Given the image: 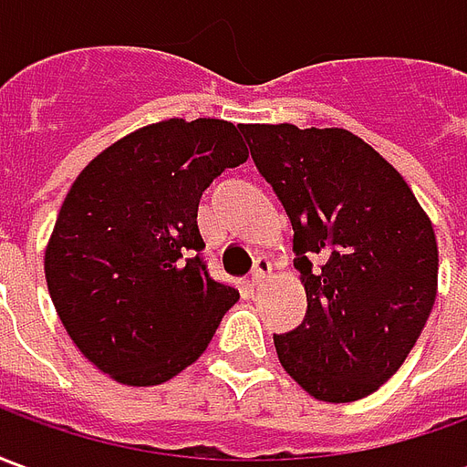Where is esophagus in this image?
Instances as JSON below:
<instances>
[{
  "label": "esophagus",
  "instance_id": "1",
  "mask_svg": "<svg viewBox=\"0 0 467 467\" xmlns=\"http://www.w3.org/2000/svg\"><path fill=\"white\" fill-rule=\"evenodd\" d=\"M270 270H273L270 260H267V257H257V260H254L253 273H250V277H247V285H250V287H257V285L263 283L265 275L270 273Z\"/></svg>",
  "mask_w": 467,
  "mask_h": 467
}]
</instances>
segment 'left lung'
Returning a JSON list of instances; mask_svg holds the SVG:
<instances>
[{"label":"left lung","instance_id":"8db88e82","mask_svg":"<svg viewBox=\"0 0 467 467\" xmlns=\"http://www.w3.org/2000/svg\"><path fill=\"white\" fill-rule=\"evenodd\" d=\"M293 223L307 313L275 335L283 368L325 402L360 400L400 368L438 290L435 233L400 172L348 130L240 124Z\"/></svg>","mask_w":467,"mask_h":467}]
</instances>
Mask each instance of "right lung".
I'll return each instance as SVG.
<instances>
[{"instance_id":"1","label":"right lung","mask_w":467,"mask_h":467,"mask_svg":"<svg viewBox=\"0 0 467 467\" xmlns=\"http://www.w3.org/2000/svg\"><path fill=\"white\" fill-rule=\"evenodd\" d=\"M243 162L233 122L167 119L107 147L67 192L47 244V287L77 348L117 382L174 378L240 300L207 270L197 204Z\"/></svg>"}]
</instances>
